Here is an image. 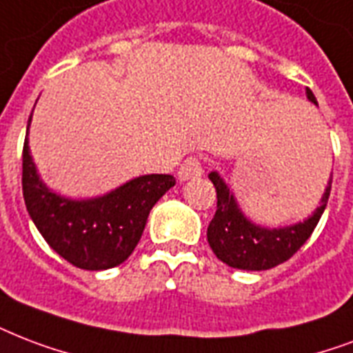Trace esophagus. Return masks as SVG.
Returning <instances> with one entry per match:
<instances>
[{
  "label": "esophagus",
  "mask_w": 353,
  "mask_h": 353,
  "mask_svg": "<svg viewBox=\"0 0 353 353\" xmlns=\"http://www.w3.org/2000/svg\"><path fill=\"white\" fill-rule=\"evenodd\" d=\"M201 172H203V165H201V159L200 157H187L183 161V165L179 166V177H181L183 181H187V179H192V177L201 176Z\"/></svg>",
  "instance_id": "34e87169"
}]
</instances>
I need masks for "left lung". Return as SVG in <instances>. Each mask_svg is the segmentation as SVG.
<instances>
[{"instance_id":"obj_1","label":"left lung","mask_w":353,"mask_h":353,"mask_svg":"<svg viewBox=\"0 0 353 353\" xmlns=\"http://www.w3.org/2000/svg\"><path fill=\"white\" fill-rule=\"evenodd\" d=\"M307 98L316 105L311 88H307ZM209 179L216 188V212L207 228V241L222 263L241 270H268L289 261L314 231L332 190L330 181L320 207L305 222L283 230H265L244 219L230 188L216 172H211Z\"/></svg>"}]
</instances>
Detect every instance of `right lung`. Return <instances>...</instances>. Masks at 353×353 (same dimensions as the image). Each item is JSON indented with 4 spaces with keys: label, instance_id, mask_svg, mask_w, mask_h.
<instances>
[{
    "label": "right lung",
    "instance_id": "add662e5",
    "mask_svg": "<svg viewBox=\"0 0 353 353\" xmlns=\"http://www.w3.org/2000/svg\"><path fill=\"white\" fill-rule=\"evenodd\" d=\"M174 185L176 177L170 174H150L103 198L66 200L42 185L27 137L23 142L21 188L29 216L51 248L83 270H107L128 259L141 241L152 207Z\"/></svg>",
    "mask_w": 353,
    "mask_h": 353
}]
</instances>
